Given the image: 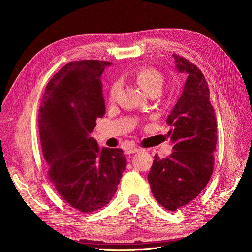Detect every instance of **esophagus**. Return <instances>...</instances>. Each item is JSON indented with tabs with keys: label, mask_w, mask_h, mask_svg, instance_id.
Returning a JSON list of instances; mask_svg holds the SVG:
<instances>
[{
	"label": "esophagus",
	"mask_w": 252,
	"mask_h": 252,
	"mask_svg": "<svg viewBox=\"0 0 252 252\" xmlns=\"http://www.w3.org/2000/svg\"><path fill=\"white\" fill-rule=\"evenodd\" d=\"M140 150L141 149L139 147H130L126 150V152H127V155H132V154H135V152H139Z\"/></svg>",
	"instance_id": "34e87169"
}]
</instances>
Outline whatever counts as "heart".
<instances>
[{"instance_id": "obj_1", "label": "heart", "mask_w": 252, "mask_h": 252, "mask_svg": "<svg viewBox=\"0 0 252 252\" xmlns=\"http://www.w3.org/2000/svg\"><path fill=\"white\" fill-rule=\"evenodd\" d=\"M131 77L142 87V89H144L149 94L161 90L164 83V78L161 71L151 66H141L139 68H136L134 71H132ZM120 83L114 82L109 90L110 102H114L117 100L120 94Z\"/></svg>"}]
</instances>
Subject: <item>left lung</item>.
Here are the masks:
<instances>
[{
    "mask_svg": "<svg viewBox=\"0 0 252 252\" xmlns=\"http://www.w3.org/2000/svg\"><path fill=\"white\" fill-rule=\"evenodd\" d=\"M172 56L177 69L188 77L166 120L172 127L168 135L173 151L164 158L155 156L148 182L158 204L174 211L194 200L209 182L215 166L218 125L204 74L185 58Z\"/></svg>",
    "mask_w": 252,
    "mask_h": 252,
    "instance_id": "obj_1",
    "label": "left lung"
}]
</instances>
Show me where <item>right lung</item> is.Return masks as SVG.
<instances>
[{
	"label": "right lung",
	"instance_id": "obj_1",
	"mask_svg": "<svg viewBox=\"0 0 252 252\" xmlns=\"http://www.w3.org/2000/svg\"><path fill=\"white\" fill-rule=\"evenodd\" d=\"M109 62L74 61L48 82L39 109L42 151L49 181L62 199L84 213L107 205L126 168L119 148H102L91 138L105 114L101 75Z\"/></svg>",
	"mask_w": 252,
	"mask_h": 252
}]
</instances>
